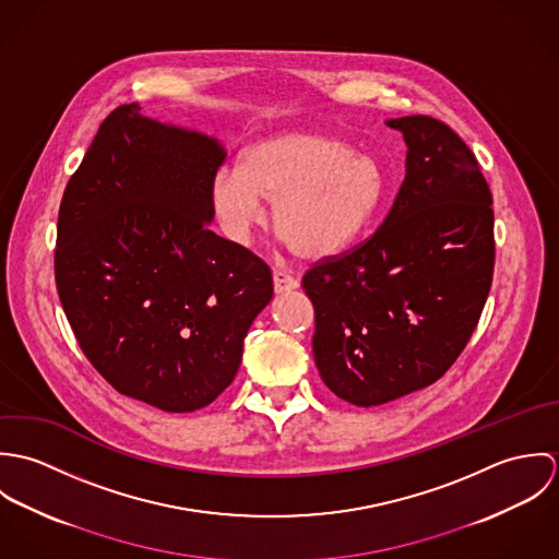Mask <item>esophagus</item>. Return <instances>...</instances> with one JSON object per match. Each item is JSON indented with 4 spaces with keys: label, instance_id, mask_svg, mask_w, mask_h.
Here are the masks:
<instances>
[{
    "label": "esophagus",
    "instance_id": "34e87169",
    "mask_svg": "<svg viewBox=\"0 0 559 559\" xmlns=\"http://www.w3.org/2000/svg\"><path fill=\"white\" fill-rule=\"evenodd\" d=\"M273 286H275V293H277V295H284V293H290V290L299 288V282H297V277H293L288 271L275 269V271H273Z\"/></svg>",
    "mask_w": 559,
    "mask_h": 559
}]
</instances>
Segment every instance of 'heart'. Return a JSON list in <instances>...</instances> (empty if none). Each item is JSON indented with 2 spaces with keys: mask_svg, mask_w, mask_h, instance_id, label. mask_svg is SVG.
Listing matches in <instances>:
<instances>
[{
  "mask_svg": "<svg viewBox=\"0 0 559 559\" xmlns=\"http://www.w3.org/2000/svg\"><path fill=\"white\" fill-rule=\"evenodd\" d=\"M381 195L379 165L317 131L271 135L242 153L239 169L222 167L211 182L213 209L230 239H251L266 222L269 202L280 237L308 260L357 239Z\"/></svg>",
  "mask_w": 559,
  "mask_h": 559,
  "instance_id": "heart-1",
  "label": "heart"
}]
</instances>
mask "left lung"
<instances>
[{"mask_svg":"<svg viewBox=\"0 0 559 559\" xmlns=\"http://www.w3.org/2000/svg\"><path fill=\"white\" fill-rule=\"evenodd\" d=\"M406 144L404 180L381 228L304 275L320 379L355 406L432 385L469 342L492 264V195L476 155L428 116L385 120Z\"/></svg>","mask_w":559,"mask_h":559,"instance_id":"left-lung-1","label":"left lung"}]
</instances>
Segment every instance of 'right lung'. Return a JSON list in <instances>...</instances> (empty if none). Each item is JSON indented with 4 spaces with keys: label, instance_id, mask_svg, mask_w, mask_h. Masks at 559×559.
I'll return each instance as SVG.
<instances>
[{
    "label": "right lung",
    "instance_id": "1",
    "mask_svg": "<svg viewBox=\"0 0 559 559\" xmlns=\"http://www.w3.org/2000/svg\"><path fill=\"white\" fill-rule=\"evenodd\" d=\"M224 159L219 140L120 105L60 204L56 284L81 350L114 390L167 413L235 381L273 299L271 269L209 228Z\"/></svg>",
    "mask_w": 559,
    "mask_h": 559
}]
</instances>
